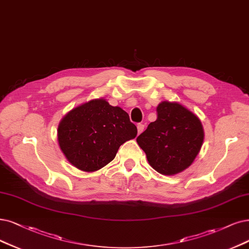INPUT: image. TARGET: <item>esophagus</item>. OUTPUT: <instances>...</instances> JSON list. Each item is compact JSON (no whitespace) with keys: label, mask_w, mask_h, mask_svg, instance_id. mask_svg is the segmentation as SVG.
Segmentation results:
<instances>
[{"label":"esophagus","mask_w":249,"mask_h":249,"mask_svg":"<svg viewBox=\"0 0 249 249\" xmlns=\"http://www.w3.org/2000/svg\"><path fill=\"white\" fill-rule=\"evenodd\" d=\"M143 129H144V125L143 124H137V131H139V134L140 133H142V131H143Z\"/></svg>","instance_id":"1"}]
</instances>
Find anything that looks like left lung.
I'll return each instance as SVG.
<instances>
[{
    "mask_svg": "<svg viewBox=\"0 0 249 249\" xmlns=\"http://www.w3.org/2000/svg\"><path fill=\"white\" fill-rule=\"evenodd\" d=\"M203 140V127L195 114L178 103L162 101L157 107V120L136 142L156 171L173 176L193 163Z\"/></svg>",
    "mask_w": 249,
    "mask_h": 249,
    "instance_id": "left-lung-1",
    "label": "left lung"
}]
</instances>
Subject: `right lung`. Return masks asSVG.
<instances>
[{"label":"right lung","instance_id":"right-lung-1","mask_svg":"<svg viewBox=\"0 0 249 249\" xmlns=\"http://www.w3.org/2000/svg\"><path fill=\"white\" fill-rule=\"evenodd\" d=\"M136 134L137 128L125 110L104 98L72 108L57 129L58 143L68 161L86 172L106 166L114 160L120 145Z\"/></svg>","mask_w":249,"mask_h":249}]
</instances>
